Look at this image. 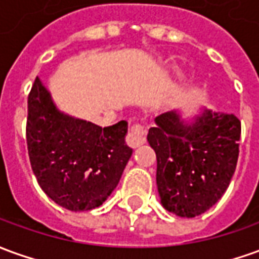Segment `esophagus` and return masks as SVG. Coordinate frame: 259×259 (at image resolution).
<instances>
[{
  "label": "esophagus",
  "mask_w": 259,
  "mask_h": 259,
  "mask_svg": "<svg viewBox=\"0 0 259 259\" xmlns=\"http://www.w3.org/2000/svg\"><path fill=\"white\" fill-rule=\"evenodd\" d=\"M146 136H147V130L142 123H132L129 127L127 136H126V143L130 147H139L140 144L146 143Z\"/></svg>",
  "instance_id": "esophagus-1"
}]
</instances>
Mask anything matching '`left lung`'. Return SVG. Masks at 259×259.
Segmentation results:
<instances>
[{"label": "left lung", "instance_id": "1", "mask_svg": "<svg viewBox=\"0 0 259 259\" xmlns=\"http://www.w3.org/2000/svg\"><path fill=\"white\" fill-rule=\"evenodd\" d=\"M147 140L157 157L161 203L177 216L195 218L223 196L238 160L241 122L205 111L193 123L177 112L155 117Z\"/></svg>", "mask_w": 259, "mask_h": 259}]
</instances>
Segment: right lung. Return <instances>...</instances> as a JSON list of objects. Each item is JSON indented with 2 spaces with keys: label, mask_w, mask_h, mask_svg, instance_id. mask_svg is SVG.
Returning <instances> with one entry per match:
<instances>
[{
  "label": "right lung",
  "mask_w": 259,
  "mask_h": 259,
  "mask_svg": "<svg viewBox=\"0 0 259 259\" xmlns=\"http://www.w3.org/2000/svg\"><path fill=\"white\" fill-rule=\"evenodd\" d=\"M127 122L101 127L63 115L35 79L28 97L26 143L40 188L68 210H91L116 188L132 155Z\"/></svg>",
  "instance_id": "obj_1"
}]
</instances>
